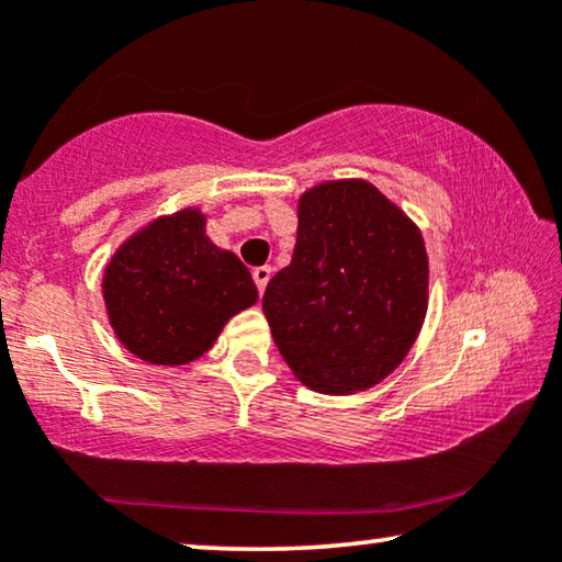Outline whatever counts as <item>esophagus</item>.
I'll return each instance as SVG.
<instances>
[{
	"label": "esophagus",
	"instance_id": "esophagus-1",
	"mask_svg": "<svg viewBox=\"0 0 562 562\" xmlns=\"http://www.w3.org/2000/svg\"><path fill=\"white\" fill-rule=\"evenodd\" d=\"M252 281H256L258 291H260V294H263L266 286H268V281H271V268H268V266L256 268V271H252Z\"/></svg>",
	"mask_w": 562,
	"mask_h": 562
}]
</instances>
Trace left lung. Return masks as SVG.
Returning <instances> with one entry per match:
<instances>
[{"mask_svg": "<svg viewBox=\"0 0 562 562\" xmlns=\"http://www.w3.org/2000/svg\"><path fill=\"white\" fill-rule=\"evenodd\" d=\"M427 250L406 214L366 181H329L299 202L291 263L263 312L296 379L325 394L394 371L427 312Z\"/></svg>", "mask_w": 562, "mask_h": 562, "instance_id": "obj_1", "label": "left lung"}]
</instances>
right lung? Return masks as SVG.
Instances as JSON below:
<instances>
[{
    "mask_svg": "<svg viewBox=\"0 0 562 562\" xmlns=\"http://www.w3.org/2000/svg\"><path fill=\"white\" fill-rule=\"evenodd\" d=\"M256 299L250 271L212 245L196 210L140 229L104 271L114 333L130 352L158 366H183L202 356L222 325Z\"/></svg>",
    "mask_w": 562,
    "mask_h": 562,
    "instance_id": "right-lung-1",
    "label": "right lung"
}]
</instances>
